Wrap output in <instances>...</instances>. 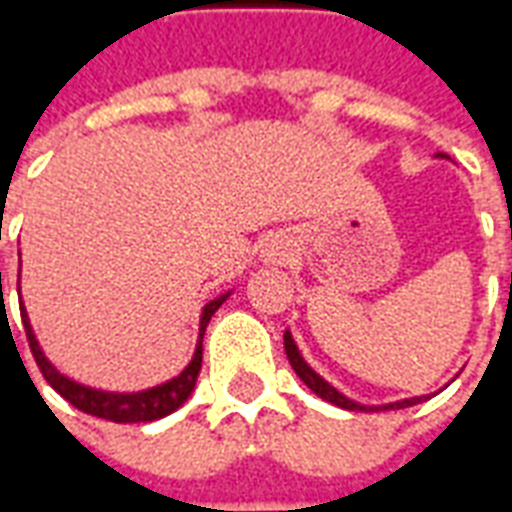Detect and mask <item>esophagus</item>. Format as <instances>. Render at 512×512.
<instances>
[{
	"label": "esophagus",
	"instance_id": "34e87169",
	"mask_svg": "<svg viewBox=\"0 0 512 512\" xmlns=\"http://www.w3.org/2000/svg\"><path fill=\"white\" fill-rule=\"evenodd\" d=\"M263 260L266 263H282L285 260V246L279 244V241H268L266 249H263Z\"/></svg>",
	"mask_w": 512,
	"mask_h": 512
}]
</instances>
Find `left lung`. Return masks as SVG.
I'll list each match as a JSON object with an SVG mask.
<instances>
[{
	"label": "left lung",
	"mask_w": 512,
	"mask_h": 512,
	"mask_svg": "<svg viewBox=\"0 0 512 512\" xmlns=\"http://www.w3.org/2000/svg\"><path fill=\"white\" fill-rule=\"evenodd\" d=\"M439 158H447V156H441L439 153ZM285 354H288V362H290V367L296 370V376H299L304 384L310 386L315 395L323 397V400H329L332 406L345 408V411H397V408L417 406V403H422V400H428L430 397V395H414V397H403V400H392V403L365 406V403H359V400H351L348 395H343V392H340V389H337L334 384H329V381H326L321 373H315V370H312L310 362L301 356L299 345H296V340H293L290 329H285Z\"/></svg>",
	"instance_id": "1"
}]
</instances>
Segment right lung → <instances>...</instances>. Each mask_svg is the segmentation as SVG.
Here are the masks:
<instances>
[{"label": "right lung", "mask_w": 512, "mask_h": 512, "mask_svg": "<svg viewBox=\"0 0 512 512\" xmlns=\"http://www.w3.org/2000/svg\"><path fill=\"white\" fill-rule=\"evenodd\" d=\"M0 293H2V271H0ZM233 288L224 290L219 296H213L211 301H205V307L200 312V334H197V348H194V356L191 362L178 376L169 378L164 384L147 386V389H136V392H109V389H95V386L79 384L73 381L71 376L60 373L57 367L51 365L46 351L40 348L38 337H35V329L29 323L27 307H24V299L18 301L21 304V321H24V332H27L29 348H32V356L38 362L40 373L49 381L57 392H60L71 406H76L84 414H93V417L109 419V422H153V419H161L178 411L186 400L194 392V384H197V376H200L202 367V337H205V329L211 323L213 312L222 307L224 301L230 299Z\"/></svg>", "instance_id": "right-lung-1"}]
</instances>
